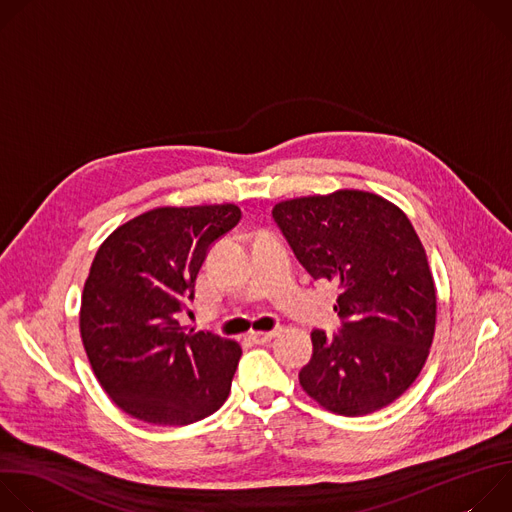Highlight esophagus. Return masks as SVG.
<instances>
[{"label":"esophagus","instance_id":"1","mask_svg":"<svg viewBox=\"0 0 512 512\" xmlns=\"http://www.w3.org/2000/svg\"><path fill=\"white\" fill-rule=\"evenodd\" d=\"M275 336H277V330H271V332H251V334H249V338H251L255 344H267V342H271Z\"/></svg>","mask_w":512,"mask_h":512}]
</instances>
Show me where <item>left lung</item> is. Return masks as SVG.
Instances as JSON below:
<instances>
[{
	"mask_svg": "<svg viewBox=\"0 0 512 512\" xmlns=\"http://www.w3.org/2000/svg\"><path fill=\"white\" fill-rule=\"evenodd\" d=\"M273 218L310 275L340 289V334L312 332L302 389L346 417L391 405L419 377L437 316L433 275L407 214L375 192L340 188L281 200Z\"/></svg>",
	"mask_w": 512,
	"mask_h": 512,
	"instance_id": "obj_1",
	"label": "left lung"
}]
</instances>
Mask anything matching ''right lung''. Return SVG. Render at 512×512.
Segmentation results:
<instances>
[{"instance_id":"add662e5","label":"right lung","mask_w":512,"mask_h":512,"mask_svg":"<svg viewBox=\"0 0 512 512\" xmlns=\"http://www.w3.org/2000/svg\"><path fill=\"white\" fill-rule=\"evenodd\" d=\"M241 221L233 202L160 206L119 225L85 281L79 326L93 373L127 415L188 425L221 407L241 358L235 340L186 332L208 247Z\"/></svg>"}]
</instances>
